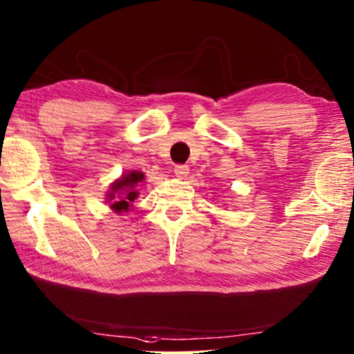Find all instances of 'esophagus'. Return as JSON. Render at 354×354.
<instances>
[{
	"label": "esophagus",
	"mask_w": 354,
	"mask_h": 354,
	"mask_svg": "<svg viewBox=\"0 0 354 354\" xmlns=\"http://www.w3.org/2000/svg\"><path fill=\"white\" fill-rule=\"evenodd\" d=\"M173 171H175L176 178L184 179V178L189 176L190 169H189V165H185V164H178V165H175V170H173Z\"/></svg>",
	"instance_id": "esophagus-1"
}]
</instances>
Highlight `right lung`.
Returning a JSON list of instances; mask_svg holds the SVG:
<instances>
[{"label":"right lung","mask_w":354,"mask_h":354,"mask_svg":"<svg viewBox=\"0 0 354 354\" xmlns=\"http://www.w3.org/2000/svg\"><path fill=\"white\" fill-rule=\"evenodd\" d=\"M144 181L142 171H128L124 173L119 179L111 184L110 192H108V201L111 204V209L115 214H122V212H128L131 207L134 199L138 198V185Z\"/></svg>","instance_id":"add662e5"}]
</instances>
